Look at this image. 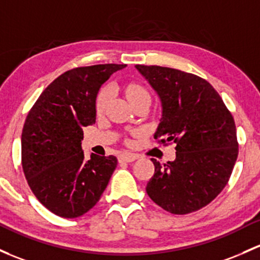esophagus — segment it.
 Instances as JSON below:
<instances>
[{
  "label": "esophagus",
  "mask_w": 260,
  "mask_h": 260,
  "mask_svg": "<svg viewBox=\"0 0 260 260\" xmlns=\"http://www.w3.org/2000/svg\"><path fill=\"white\" fill-rule=\"evenodd\" d=\"M137 158H138V154H135V153H122V154L119 155V160H121V162H127V163L135 162Z\"/></svg>",
  "instance_id": "esophagus-1"
}]
</instances>
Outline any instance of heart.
Instances as JSON below:
<instances>
[{
	"label": "heart",
	"instance_id": "obj_1",
	"mask_svg": "<svg viewBox=\"0 0 260 260\" xmlns=\"http://www.w3.org/2000/svg\"><path fill=\"white\" fill-rule=\"evenodd\" d=\"M125 94H127L128 101H129L132 105L135 102H137V101L144 100V98L151 100L149 92L147 91L143 86L137 83L128 84L127 88H125ZM109 97H111V89H109L108 87H105V88L101 89V92L97 95V101H95V111H97L98 113H102V112L105 111Z\"/></svg>",
	"mask_w": 260,
	"mask_h": 260
}]
</instances>
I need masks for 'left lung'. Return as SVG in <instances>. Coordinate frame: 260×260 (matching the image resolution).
<instances>
[{"mask_svg": "<svg viewBox=\"0 0 260 260\" xmlns=\"http://www.w3.org/2000/svg\"><path fill=\"white\" fill-rule=\"evenodd\" d=\"M136 68L159 95V143H176V159L160 165L147 183L149 198L173 214H188L215 198L231 178L238 157L234 118L209 82L160 66Z\"/></svg>", "mask_w": 260, "mask_h": 260, "instance_id": "1", "label": "left lung"}]
</instances>
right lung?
Returning <instances> with one entry per match:
<instances>
[{"instance_id":"add662e5","label":"right lung","mask_w":260,"mask_h":260,"mask_svg":"<svg viewBox=\"0 0 260 260\" xmlns=\"http://www.w3.org/2000/svg\"><path fill=\"white\" fill-rule=\"evenodd\" d=\"M125 64L77 67L57 77L28 112L21 137L22 168L48 210L77 218L97 204L117 167L114 155L84 158L83 127L95 122L101 86Z\"/></svg>"}]
</instances>
